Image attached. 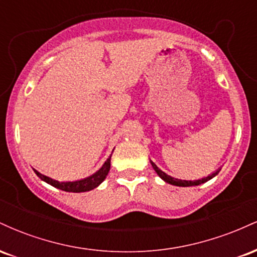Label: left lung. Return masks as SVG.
<instances>
[{"mask_svg": "<svg viewBox=\"0 0 257 257\" xmlns=\"http://www.w3.org/2000/svg\"><path fill=\"white\" fill-rule=\"evenodd\" d=\"M151 164H152L153 169L156 170V173H157L158 175H159V178L163 179L164 181L168 182V184H172V185H175V186H182V187H188V186H197V185H200V184H204V182L208 181V180L213 179L214 176H216L217 174H219L220 170H221V169H219V170H217V172H215L214 174H211V175L206 176V178H203V179H200V180H194V181H187V180L174 179V178H172V176L167 175V174L164 173V172H162V170L159 169V168L156 166V164L153 163V162H151Z\"/></svg>", "mask_w": 257, "mask_h": 257, "instance_id": "left-lung-1", "label": "left lung"}]
</instances>
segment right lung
<instances>
[{
  "mask_svg": "<svg viewBox=\"0 0 257 257\" xmlns=\"http://www.w3.org/2000/svg\"><path fill=\"white\" fill-rule=\"evenodd\" d=\"M111 167V156L107 158V161L105 162L104 166H102L95 174L89 176V178H85L83 180H78V181H69V182H59L57 180H53L48 176H44L41 173H38L37 170H35L36 175L43 181H46L47 184L54 186V187L59 188V190L65 191V192H87V191L93 190V188L98 187V186L104 181L106 175L110 172Z\"/></svg>",
  "mask_w": 257,
  "mask_h": 257,
  "instance_id": "1",
  "label": "right lung"
}]
</instances>
